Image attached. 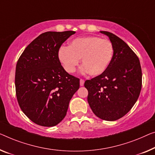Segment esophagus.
<instances>
[{"mask_svg":"<svg viewBox=\"0 0 155 155\" xmlns=\"http://www.w3.org/2000/svg\"><path fill=\"white\" fill-rule=\"evenodd\" d=\"M85 81L84 79H80V85L81 86H84Z\"/></svg>","mask_w":155,"mask_h":155,"instance_id":"esophagus-1","label":"esophagus"}]
</instances>
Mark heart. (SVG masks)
<instances>
[{"mask_svg": "<svg viewBox=\"0 0 155 155\" xmlns=\"http://www.w3.org/2000/svg\"><path fill=\"white\" fill-rule=\"evenodd\" d=\"M114 56L111 41L98 36H87L71 41L58 51V59L67 72L74 73L81 58L83 72L96 77L107 70Z\"/></svg>", "mask_w": 155, "mask_h": 155, "instance_id": "heart-1", "label": "heart"}]
</instances>
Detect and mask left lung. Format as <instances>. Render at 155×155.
Instances as JSON below:
<instances>
[{
  "label": "left lung",
  "instance_id": "left-lung-1",
  "mask_svg": "<svg viewBox=\"0 0 155 155\" xmlns=\"http://www.w3.org/2000/svg\"><path fill=\"white\" fill-rule=\"evenodd\" d=\"M114 46L111 63L104 72L84 85L88 91L87 101L94 115L114 121L126 115L137 102L142 86V71L137 55L120 38L107 31Z\"/></svg>",
  "mask_w": 155,
  "mask_h": 155
}]
</instances>
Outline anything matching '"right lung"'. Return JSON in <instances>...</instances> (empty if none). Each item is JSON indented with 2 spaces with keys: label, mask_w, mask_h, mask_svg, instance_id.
I'll return each instance as SVG.
<instances>
[{
  "label": "right lung",
  "mask_w": 155,
  "mask_h": 155,
  "mask_svg": "<svg viewBox=\"0 0 155 155\" xmlns=\"http://www.w3.org/2000/svg\"><path fill=\"white\" fill-rule=\"evenodd\" d=\"M74 31L46 32L28 45L18 58L16 94L24 114L35 123L54 127L65 117L79 79L67 72L58 51Z\"/></svg>",
  "instance_id": "obj_1"
}]
</instances>
